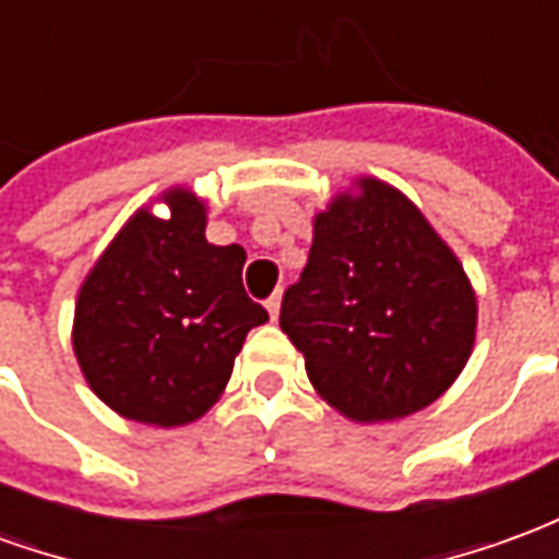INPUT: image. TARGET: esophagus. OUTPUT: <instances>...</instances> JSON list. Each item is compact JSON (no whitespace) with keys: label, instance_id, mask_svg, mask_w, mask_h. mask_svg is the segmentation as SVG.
Masks as SVG:
<instances>
[{"label":"esophagus","instance_id":"esophagus-1","mask_svg":"<svg viewBox=\"0 0 559 559\" xmlns=\"http://www.w3.org/2000/svg\"><path fill=\"white\" fill-rule=\"evenodd\" d=\"M266 311L272 320H278V311H281V293H272L266 299Z\"/></svg>","mask_w":559,"mask_h":559}]
</instances>
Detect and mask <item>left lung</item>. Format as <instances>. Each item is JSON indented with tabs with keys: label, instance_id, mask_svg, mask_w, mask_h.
<instances>
[{
	"label": "left lung",
	"instance_id": "obj_1",
	"mask_svg": "<svg viewBox=\"0 0 559 559\" xmlns=\"http://www.w3.org/2000/svg\"><path fill=\"white\" fill-rule=\"evenodd\" d=\"M281 329L341 416L404 419L464 371L476 293L419 209L362 176L317 212L308 263L281 302Z\"/></svg>",
	"mask_w": 559,
	"mask_h": 559
}]
</instances>
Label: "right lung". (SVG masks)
Returning a JSON list of instances; mask_svg holds the SVG:
<instances>
[{
	"instance_id": "obj_1",
	"label": "right lung",
	"mask_w": 559,
	"mask_h": 559,
	"mask_svg": "<svg viewBox=\"0 0 559 559\" xmlns=\"http://www.w3.org/2000/svg\"><path fill=\"white\" fill-rule=\"evenodd\" d=\"M138 209L83 281L74 356L90 389L126 419L176 428L221 399L245 335L269 320L242 287V245L206 242V203L188 188Z\"/></svg>"
}]
</instances>
